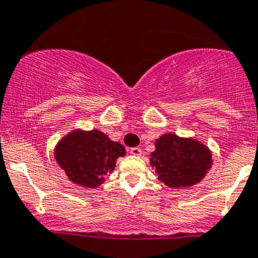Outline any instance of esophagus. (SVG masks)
Segmentation results:
<instances>
[{"label": "esophagus", "instance_id": "obj_1", "mask_svg": "<svg viewBox=\"0 0 258 258\" xmlns=\"http://www.w3.org/2000/svg\"><path fill=\"white\" fill-rule=\"evenodd\" d=\"M130 152H131L134 156H141L142 155V150L140 149V147H132V149L130 150Z\"/></svg>", "mask_w": 258, "mask_h": 258}]
</instances>
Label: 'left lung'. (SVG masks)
<instances>
[{
  "label": "left lung",
  "instance_id": "1",
  "mask_svg": "<svg viewBox=\"0 0 258 258\" xmlns=\"http://www.w3.org/2000/svg\"><path fill=\"white\" fill-rule=\"evenodd\" d=\"M151 165L159 180L170 187H185L201 181L212 165V154L204 145L191 139L167 134L155 144Z\"/></svg>",
  "mask_w": 258,
  "mask_h": 258
}]
</instances>
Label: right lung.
Segmentation results:
<instances>
[{
	"label": "right lung",
	"mask_w": 258,
	"mask_h": 258,
	"mask_svg": "<svg viewBox=\"0 0 258 258\" xmlns=\"http://www.w3.org/2000/svg\"><path fill=\"white\" fill-rule=\"evenodd\" d=\"M124 147L98 130L74 131L57 144L55 159L69 179L86 187L102 184L104 175L113 171L116 160L124 156Z\"/></svg>",
	"instance_id": "right-lung-1"
}]
</instances>
